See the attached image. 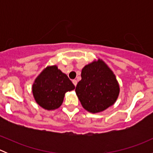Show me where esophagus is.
<instances>
[{"label": "esophagus", "instance_id": "1", "mask_svg": "<svg viewBox=\"0 0 153 153\" xmlns=\"http://www.w3.org/2000/svg\"><path fill=\"white\" fill-rule=\"evenodd\" d=\"M72 83H73L74 85H75V86H76L77 84H78V81H77L76 80H72Z\"/></svg>", "mask_w": 153, "mask_h": 153}]
</instances>
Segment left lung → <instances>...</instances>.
<instances>
[{
    "mask_svg": "<svg viewBox=\"0 0 153 153\" xmlns=\"http://www.w3.org/2000/svg\"><path fill=\"white\" fill-rule=\"evenodd\" d=\"M75 92L86 111L97 113L115 104L120 87L112 69L98 58L83 68Z\"/></svg>",
    "mask_w": 153,
    "mask_h": 153,
    "instance_id": "1",
    "label": "left lung"
}]
</instances>
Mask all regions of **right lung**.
I'll return each instance as SVG.
<instances>
[{
	"label": "right lung",
	"instance_id": "1",
	"mask_svg": "<svg viewBox=\"0 0 153 153\" xmlns=\"http://www.w3.org/2000/svg\"><path fill=\"white\" fill-rule=\"evenodd\" d=\"M74 89L72 81L56 65L46 67L35 78L32 86L35 101L47 110L59 108L66 92Z\"/></svg>",
	"mask_w": 153,
	"mask_h": 153
}]
</instances>
